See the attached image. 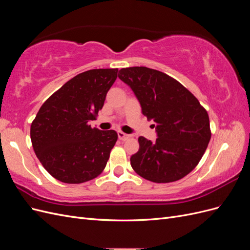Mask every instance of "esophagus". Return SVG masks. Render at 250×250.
Segmentation results:
<instances>
[{
	"label": "esophagus",
	"instance_id": "34e87169",
	"mask_svg": "<svg viewBox=\"0 0 250 250\" xmlns=\"http://www.w3.org/2000/svg\"><path fill=\"white\" fill-rule=\"evenodd\" d=\"M129 137H130L129 134H126V133L122 132V131H118V138H119V140H121V141H126Z\"/></svg>",
	"mask_w": 250,
	"mask_h": 250
}]
</instances>
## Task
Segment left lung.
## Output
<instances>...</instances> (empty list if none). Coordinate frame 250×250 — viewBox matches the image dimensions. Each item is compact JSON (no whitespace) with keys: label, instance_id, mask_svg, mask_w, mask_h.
<instances>
[{"label":"left lung","instance_id":"left-lung-1","mask_svg":"<svg viewBox=\"0 0 250 250\" xmlns=\"http://www.w3.org/2000/svg\"><path fill=\"white\" fill-rule=\"evenodd\" d=\"M142 112L153 120L157 139L139 138L140 149L130 157L132 169L153 183L176 181L200 162L210 140L207 110L191 92L167 74L146 66L119 71Z\"/></svg>","mask_w":250,"mask_h":250}]
</instances>
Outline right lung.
<instances>
[{"label":"right lung","instance_id":"obj_1","mask_svg":"<svg viewBox=\"0 0 250 250\" xmlns=\"http://www.w3.org/2000/svg\"><path fill=\"white\" fill-rule=\"evenodd\" d=\"M118 69L78 74L44 102L31 124L34 152L51 175L65 184H81L104 170L115 146V130L92 128L89 121L104 105Z\"/></svg>","mask_w":250,"mask_h":250}]
</instances>
